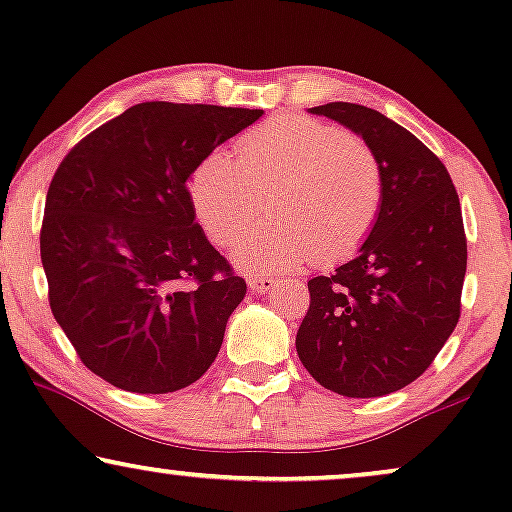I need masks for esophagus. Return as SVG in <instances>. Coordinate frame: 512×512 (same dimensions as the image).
<instances>
[{
    "label": "esophagus",
    "mask_w": 512,
    "mask_h": 512,
    "mask_svg": "<svg viewBox=\"0 0 512 512\" xmlns=\"http://www.w3.org/2000/svg\"><path fill=\"white\" fill-rule=\"evenodd\" d=\"M247 284L254 293H270V291H275V286L279 282L275 277H268V275H251L247 279Z\"/></svg>",
    "instance_id": "34e87169"
}]
</instances>
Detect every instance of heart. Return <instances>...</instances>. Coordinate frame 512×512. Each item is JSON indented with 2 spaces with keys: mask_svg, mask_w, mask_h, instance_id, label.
<instances>
[{
  "mask_svg": "<svg viewBox=\"0 0 512 512\" xmlns=\"http://www.w3.org/2000/svg\"><path fill=\"white\" fill-rule=\"evenodd\" d=\"M237 160L212 151L191 177V200L209 240L233 244L272 198L270 228L235 244L244 270L289 272L335 263L373 230L384 198L377 153L366 139L305 116L270 118L235 144Z\"/></svg>",
  "mask_w": 512,
  "mask_h": 512,
  "instance_id": "heart-1",
  "label": "heart"
}]
</instances>
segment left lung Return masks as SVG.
I'll return each mask as SVG.
<instances>
[{"instance_id":"8db88e82","label":"left lung","mask_w":512,"mask_h":512,"mask_svg":"<svg viewBox=\"0 0 512 512\" xmlns=\"http://www.w3.org/2000/svg\"><path fill=\"white\" fill-rule=\"evenodd\" d=\"M373 146L384 198L368 240L331 277L307 282L296 335L321 387L347 398L387 396L415 382L461 314L466 233L450 172L429 146L380 111L352 102L312 107Z\"/></svg>"}]
</instances>
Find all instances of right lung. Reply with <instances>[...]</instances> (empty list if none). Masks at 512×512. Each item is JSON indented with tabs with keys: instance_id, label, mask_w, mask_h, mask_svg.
Returning a JSON list of instances; mask_svg holds the SVG:
<instances>
[{
	"instance_id": "right-lung-1",
	"label": "right lung",
	"mask_w": 512,
	"mask_h": 512,
	"mask_svg": "<svg viewBox=\"0 0 512 512\" xmlns=\"http://www.w3.org/2000/svg\"><path fill=\"white\" fill-rule=\"evenodd\" d=\"M261 109L142 102L83 137L53 174L41 223L48 303L83 366L167 394L219 354L247 282L195 223L188 179Z\"/></svg>"
}]
</instances>
